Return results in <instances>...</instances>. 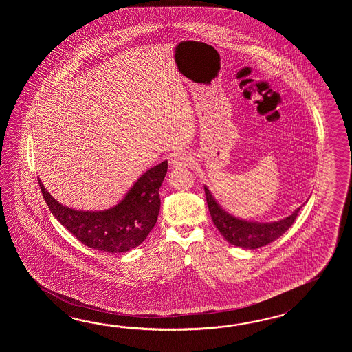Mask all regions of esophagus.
Masks as SVG:
<instances>
[{"label": "esophagus", "mask_w": 352, "mask_h": 352, "mask_svg": "<svg viewBox=\"0 0 352 352\" xmlns=\"http://www.w3.org/2000/svg\"><path fill=\"white\" fill-rule=\"evenodd\" d=\"M190 162H191L190 156H188V155H184V153L176 155V156L171 158V161H170V164H171L173 167H185V166L190 165Z\"/></svg>", "instance_id": "1"}]
</instances>
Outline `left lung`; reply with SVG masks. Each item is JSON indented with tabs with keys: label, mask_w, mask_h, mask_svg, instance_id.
I'll return each instance as SVG.
<instances>
[{
	"label": "left lung",
	"mask_w": 352,
	"mask_h": 352,
	"mask_svg": "<svg viewBox=\"0 0 352 352\" xmlns=\"http://www.w3.org/2000/svg\"><path fill=\"white\" fill-rule=\"evenodd\" d=\"M204 188H205L210 215L217 230L221 232L225 239L232 245L245 248V249L264 247L278 239L292 226L296 217L298 215L299 210L302 208L299 206L298 209L294 210L289 217L274 223L247 221L228 214L224 209L219 206V204L215 201L214 196L208 190V187L205 186Z\"/></svg>",
	"instance_id": "left-lung-1"
}]
</instances>
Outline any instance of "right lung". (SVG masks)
<instances>
[{"instance_id": "1", "label": "right lung", "mask_w": 352, "mask_h": 352, "mask_svg": "<svg viewBox=\"0 0 352 352\" xmlns=\"http://www.w3.org/2000/svg\"><path fill=\"white\" fill-rule=\"evenodd\" d=\"M167 161L143 173L124 199L104 211H79L63 206L38 179L43 196L54 217L84 245L107 253H124L138 247L157 221L160 187Z\"/></svg>"}]
</instances>
